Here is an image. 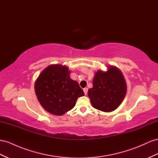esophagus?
<instances>
[{
  "mask_svg": "<svg viewBox=\"0 0 158 158\" xmlns=\"http://www.w3.org/2000/svg\"><path fill=\"white\" fill-rule=\"evenodd\" d=\"M84 94H85V95H86L87 94H88V89L87 88H84Z\"/></svg>",
  "mask_w": 158,
  "mask_h": 158,
  "instance_id": "obj_1",
  "label": "esophagus"
}]
</instances>
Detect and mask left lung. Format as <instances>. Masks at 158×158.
Returning a JSON list of instances; mask_svg holds the SVG:
<instances>
[{
    "label": "left lung",
    "instance_id": "obj_1",
    "mask_svg": "<svg viewBox=\"0 0 158 158\" xmlns=\"http://www.w3.org/2000/svg\"><path fill=\"white\" fill-rule=\"evenodd\" d=\"M127 86L121 71L115 66H109L106 72L98 71L93 79V87L88 95L93 107L102 112L116 110L126 96Z\"/></svg>",
    "mask_w": 158,
    "mask_h": 158
}]
</instances>
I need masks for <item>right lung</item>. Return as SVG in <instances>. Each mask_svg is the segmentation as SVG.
I'll list each match as a JSON object with an SVG mask.
<instances>
[{"label":"right lung","mask_w":158,"mask_h":158,"mask_svg":"<svg viewBox=\"0 0 158 158\" xmlns=\"http://www.w3.org/2000/svg\"><path fill=\"white\" fill-rule=\"evenodd\" d=\"M67 66L50 65L35 82V92L42 107L49 113L62 116L74 107L78 98L84 96L78 83L70 78Z\"/></svg>","instance_id":"obj_1"}]
</instances>
